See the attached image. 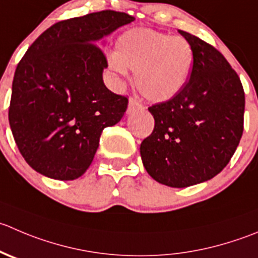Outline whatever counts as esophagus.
Masks as SVG:
<instances>
[{
    "label": "esophagus",
    "instance_id": "34e87169",
    "mask_svg": "<svg viewBox=\"0 0 258 258\" xmlns=\"http://www.w3.org/2000/svg\"><path fill=\"white\" fill-rule=\"evenodd\" d=\"M140 108H141V104H140L139 102L136 101V99L130 98V101H128V107H127V114L134 113V112L136 111V109H140Z\"/></svg>",
    "mask_w": 258,
    "mask_h": 258
}]
</instances>
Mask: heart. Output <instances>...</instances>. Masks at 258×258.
Returning a JSON list of instances; mask_svg holds the SVG:
<instances>
[{
  "mask_svg": "<svg viewBox=\"0 0 258 258\" xmlns=\"http://www.w3.org/2000/svg\"><path fill=\"white\" fill-rule=\"evenodd\" d=\"M113 73L135 72V87L145 99L162 103L175 98L189 82L194 51L186 39L146 27L124 31L108 59Z\"/></svg>",
  "mask_w": 258,
  "mask_h": 258,
  "instance_id": "1",
  "label": "heart"
}]
</instances>
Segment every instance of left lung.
Returning <instances> with one entry per match:
<instances>
[{
    "label": "left lung",
    "mask_w": 258,
    "mask_h": 258,
    "mask_svg": "<svg viewBox=\"0 0 258 258\" xmlns=\"http://www.w3.org/2000/svg\"><path fill=\"white\" fill-rule=\"evenodd\" d=\"M194 51V67L175 98L150 107L152 134L140 146L150 176L171 187L211 180L233 156L243 132L244 92L226 57L179 30Z\"/></svg>",
    "instance_id": "left-lung-1"
}]
</instances>
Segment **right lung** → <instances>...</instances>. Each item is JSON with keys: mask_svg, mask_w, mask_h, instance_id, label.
Returning a JSON list of instances; mask_svg holds the SVG:
<instances>
[{"mask_svg": "<svg viewBox=\"0 0 258 258\" xmlns=\"http://www.w3.org/2000/svg\"><path fill=\"white\" fill-rule=\"evenodd\" d=\"M134 20L109 10L64 20L25 52L12 82L9 121L35 171L78 179L93 161L103 128L121 121L128 99L104 86L108 66L97 44Z\"/></svg>", "mask_w": 258, "mask_h": 258, "instance_id": "add662e5", "label": "right lung"}]
</instances>
